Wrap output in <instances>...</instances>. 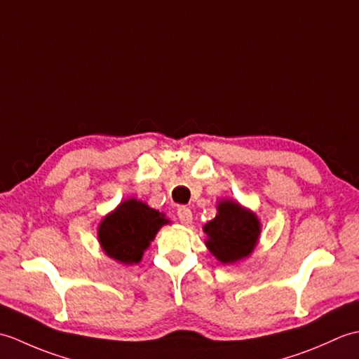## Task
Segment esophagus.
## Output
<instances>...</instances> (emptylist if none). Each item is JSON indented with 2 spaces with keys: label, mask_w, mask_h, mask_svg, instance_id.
Segmentation results:
<instances>
[{
  "label": "esophagus",
  "mask_w": 359,
  "mask_h": 359,
  "mask_svg": "<svg viewBox=\"0 0 359 359\" xmlns=\"http://www.w3.org/2000/svg\"><path fill=\"white\" fill-rule=\"evenodd\" d=\"M177 217L184 225H189V224H191V220H193V212H191V210L187 208V207H180L177 210Z\"/></svg>",
  "instance_id": "esophagus-1"
}]
</instances>
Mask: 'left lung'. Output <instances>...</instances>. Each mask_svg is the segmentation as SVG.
<instances>
[{
    "mask_svg": "<svg viewBox=\"0 0 359 359\" xmlns=\"http://www.w3.org/2000/svg\"><path fill=\"white\" fill-rule=\"evenodd\" d=\"M210 253L222 264H234L248 257L261 234V222L253 211L236 201H220L216 217L203 226Z\"/></svg>",
    "mask_w": 359,
    "mask_h": 359,
    "instance_id": "8db88e82",
    "label": "left lung"
}]
</instances>
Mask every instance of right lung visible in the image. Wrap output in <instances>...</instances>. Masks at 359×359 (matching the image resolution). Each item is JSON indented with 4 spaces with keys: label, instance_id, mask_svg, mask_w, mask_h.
Returning a JSON list of instances; mask_svg holds the SVG:
<instances>
[{
    "label": "right lung",
    "instance_id": "add662e5",
    "mask_svg": "<svg viewBox=\"0 0 359 359\" xmlns=\"http://www.w3.org/2000/svg\"><path fill=\"white\" fill-rule=\"evenodd\" d=\"M166 224L170 220L165 219L163 212L137 199H128L103 217L98 225V242L114 261L125 265L139 264L144 250Z\"/></svg>",
    "mask_w": 359,
    "mask_h": 359
}]
</instances>
